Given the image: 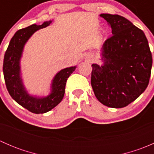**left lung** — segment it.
I'll use <instances>...</instances> for the list:
<instances>
[{"mask_svg": "<svg viewBox=\"0 0 154 154\" xmlns=\"http://www.w3.org/2000/svg\"><path fill=\"white\" fill-rule=\"evenodd\" d=\"M100 16L111 26L112 35L101 48L103 65H91V87L103 105L122 108L134 101L147 87L152 54L143 31L129 20L119 15Z\"/></svg>", "mask_w": 154, "mask_h": 154, "instance_id": "obj_1", "label": "left lung"}]
</instances>
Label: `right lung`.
I'll return each instance as SVG.
<instances>
[{
  "instance_id": "obj_1",
  "label": "right lung",
  "mask_w": 154,
  "mask_h": 154,
  "mask_svg": "<svg viewBox=\"0 0 154 154\" xmlns=\"http://www.w3.org/2000/svg\"><path fill=\"white\" fill-rule=\"evenodd\" d=\"M52 21H45L41 25L34 24L21 29L14 34L5 53L3 65L4 80L10 96L18 104L35 114H42L59 104L65 94L66 81L75 71L76 66L66 68L59 71L52 80L51 92L45 97L31 95L26 89L21 77V59L24 45L32 34L38 29L48 27Z\"/></svg>"
}]
</instances>
